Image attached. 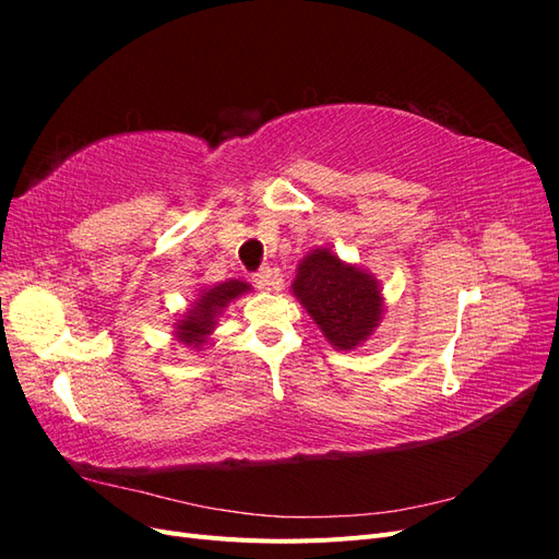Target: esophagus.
I'll use <instances>...</instances> for the list:
<instances>
[{
  "mask_svg": "<svg viewBox=\"0 0 559 559\" xmlns=\"http://www.w3.org/2000/svg\"><path fill=\"white\" fill-rule=\"evenodd\" d=\"M251 282L259 286V289H265V292H270L275 286V282H277V275H275V270L273 267H267V265H263V267H259L257 273L251 275Z\"/></svg>",
  "mask_w": 559,
  "mask_h": 559,
  "instance_id": "34e87169",
  "label": "esophagus"
}]
</instances>
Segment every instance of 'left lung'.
I'll return each instance as SVG.
<instances>
[{
    "instance_id": "obj_1",
    "label": "left lung",
    "mask_w": 559,
    "mask_h": 559,
    "mask_svg": "<svg viewBox=\"0 0 559 559\" xmlns=\"http://www.w3.org/2000/svg\"><path fill=\"white\" fill-rule=\"evenodd\" d=\"M294 294L337 349H352L366 341L382 314L376 280L343 263L329 249H314L300 261Z\"/></svg>"
}]
</instances>
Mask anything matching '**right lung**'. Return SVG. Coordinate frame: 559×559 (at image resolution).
I'll use <instances>...</instances> for the list:
<instances>
[{"mask_svg": "<svg viewBox=\"0 0 559 559\" xmlns=\"http://www.w3.org/2000/svg\"><path fill=\"white\" fill-rule=\"evenodd\" d=\"M249 292V284L230 280L224 284H216L212 289H205L198 300L191 306V310L183 314V319L177 324V335L179 341L186 345L200 347L207 341V335L216 326V317L222 314V310L228 306L230 300Z\"/></svg>", "mask_w": 559, "mask_h": 559, "instance_id": "add662e5", "label": "right lung"}]
</instances>
